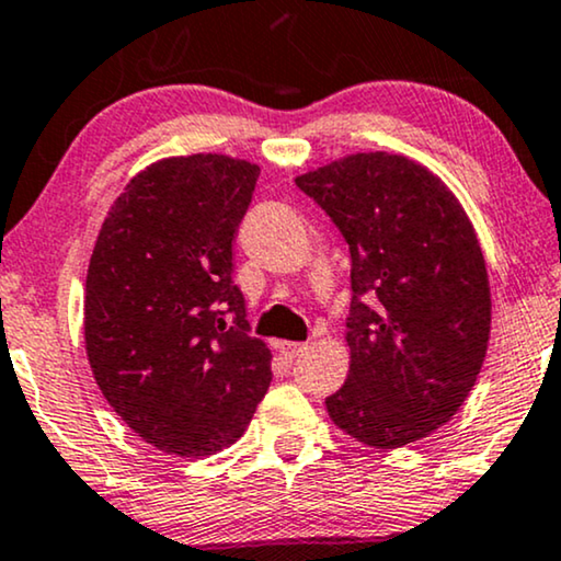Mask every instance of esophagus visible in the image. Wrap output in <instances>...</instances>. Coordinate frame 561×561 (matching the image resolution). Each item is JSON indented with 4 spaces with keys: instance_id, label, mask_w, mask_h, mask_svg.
Returning a JSON list of instances; mask_svg holds the SVG:
<instances>
[{
    "instance_id": "esophagus-1",
    "label": "esophagus",
    "mask_w": 561,
    "mask_h": 561,
    "mask_svg": "<svg viewBox=\"0 0 561 561\" xmlns=\"http://www.w3.org/2000/svg\"><path fill=\"white\" fill-rule=\"evenodd\" d=\"M278 351L283 358H288V362H296V358L304 356L309 351L307 343H291V341H280L278 343Z\"/></svg>"
}]
</instances>
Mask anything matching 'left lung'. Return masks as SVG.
Here are the masks:
<instances>
[{
	"mask_svg": "<svg viewBox=\"0 0 561 561\" xmlns=\"http://www.w3.org/2000/svg\"><path fill=\"white\" fill-rule=\"evenodd\" d=\"M351 252L348 379L330 419L377 449L437 432L473 390L492 328L479 239L453 192L405 156L356 153L296 179Z\"/></svg>",
	"mask_w": 561,
	"mask_h": 561,
	"instance_id": "left-lung-1",
	"label": "left lung"
}]
</instances>
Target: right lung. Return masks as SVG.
<instances>
[{
  "instance_id": "right-lung-1",
  "label": "right lung",
  "mask_w": 561,
  "mask_h": 561,
  "mask_svg": "<svg viewBox=\"0 0 561 561\" xmlns=\"http://www.w3.org/2000/svg\"><path fill=\"white\" fill-rule=\"evenodd\" d=\"M257 176L228 156L163 158L124 186L90 257L95 382L137 437L179 458L233 445L273 379L231 278Z\"/></svg>"
}]
</instances>
